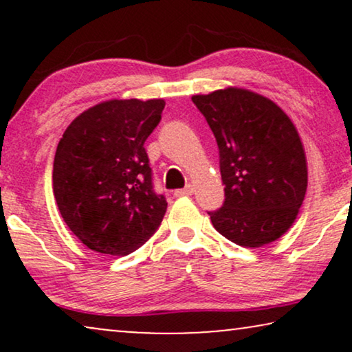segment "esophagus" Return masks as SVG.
Returning a JSON list of instances; mask_svg holds the SVG:
<instances>
[{
  "label": "esophagus",
  "mask_w": 352,
  "mask_h": 352,
  "mask_svg": "<svg viewBox=\"0 0 352 352\" xmlns=\"http://www.w3.org/2000/svg\"><path fill=\"white\" fill-rule=\"evenodd\" d=\"M192 194H194V187H192V186H186L184 189L175 190L176 197H184V195H192Z\"/></svg>",
  "instance_id": "obj_1"
}]
</instances>
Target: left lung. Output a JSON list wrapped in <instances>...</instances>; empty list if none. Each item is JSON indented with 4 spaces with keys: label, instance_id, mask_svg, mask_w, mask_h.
Returning <instances> with one entry per match:
<instances>
[{
    "label": "left lung",
    "instance_id": "obj_1",
    "mask_svg": "<svg viewBox=\"0 0 352 352\" xmlns=\"http://www.w3.org/2000/svg\"><path fill=\"white\" fill-rule=\"evenodd\" d=\"M219 148L224 204L208 211L221 235L245 248L277 240L295 223L307 187L306 155L288 115L271 99L228 88L192 96Z\"/></svg>",
    "mask_w": 352,
    "mask_h": 352
}]
</instances>
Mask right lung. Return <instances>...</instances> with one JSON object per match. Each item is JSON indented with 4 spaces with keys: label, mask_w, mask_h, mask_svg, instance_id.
<instances>
[{
    "label": "right lung",
    "mask_w": 352,
    "mask_h": 352,
    "mask_svg": "<svg viewBox=\"0 0 352 352\" xmlns=\"http://www.w3.org/2000/svg\"><path fill=\"white\" fill-rule=\"evenodd\" d=\"M163 109V99L105 100L80 113L57 144L54 199L69 229L94 252L133 253L165 216L144 148Z\"/></svg>",
    "instance_id": "right-lung-1"
}]
</instances>
